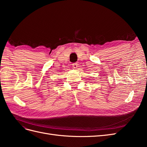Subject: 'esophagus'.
Segmentation results:
<instances>
[{
	"label": "esophagus",
	"instance_id": "34e87169",
	"mask_svg": "<svg viewBox=\"0 0 147 147\" xmlns=\"http://www.w3.org/2000/svg\"><path fill=\"white\" fill-rule=\"evenodd\" d=\"M72 67L74 68V69H77L78 68V63H74L72 64Z\"/></svg>",
	"mask_w": 147,
	"mask_h": 147
}]
</instances>
